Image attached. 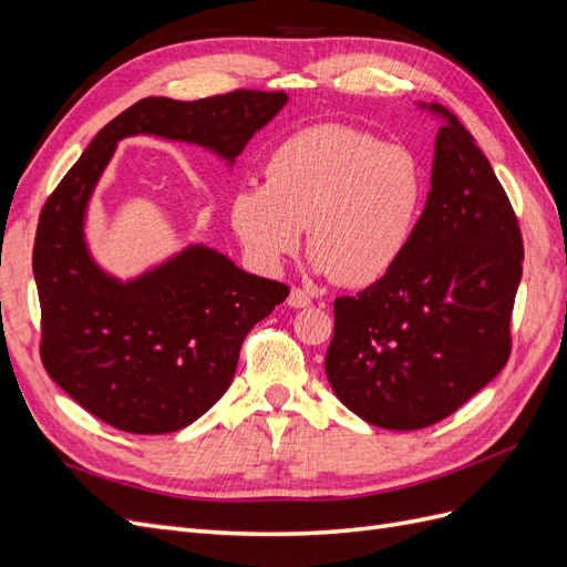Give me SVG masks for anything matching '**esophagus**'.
I'll return each mask as SVG.
<instances>
[{
    "instance_id": "obj_1",
    "label": "esophagus",
    "mask_w": 567,
    "mask_h": 567,
    "mask_svg": "<svg viewBox=\"0 0 567 567\" xmlns=\"http://www.w3.org/2000/svg\"><path fill=\"white\" fill-rule=\"evenodd\" d=\"M286 302L290 307H296V310H300V307H310L312 305V296L307 293V290H302V288H293V290H290V296H288Z\"/></svg>"
}]
</instances>
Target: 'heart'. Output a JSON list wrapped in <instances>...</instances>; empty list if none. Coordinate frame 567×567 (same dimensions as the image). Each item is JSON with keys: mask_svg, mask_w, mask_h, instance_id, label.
Here are the masks:
<instances>
[{"mask_svg": "<svg viewBox=\"0 0 567 567\" xmlns=\"http://www.w3.org/2000/svg\"><path fill=\"white\" fill-rule=\"evenodd\" d=\"M427 179L406 146L346 125L305 127L271 151L265 184L231 196L246 250L277 269L302 244L338 284L371 286L394 269L425 208Z\"/></svg>", "mask_w": 567, "mask_h": 567, "instance_id": "b5f03b06", "label": "heart"}]
</instances>
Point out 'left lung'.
<instances>
[{"instance_id": "obj_1", "label": "left lung", "mask_w": 567, "mask_h": 567, "mask_svg": "<svg viewBox=\"0 0 567 567\" xmlns=\"http://www.w3.org/2000/svg\"><path fill=\"white\" fill-rule=\"evenodd\" d=\"M431 192L402 260L333 302L326 375L336 398L385 431H419L466 404L511 354L523 277L516 213L473 134L437 104Z\"/></svg>"}]
</instances>
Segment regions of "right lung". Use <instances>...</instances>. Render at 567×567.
I'll return each mask as SVG.
<instances>
[{"label":"right lung","instance_id":"obj_1","mask_svg":"<svg viewBox=\"0 0 567 567\" xmlns=\"http://www.w3.org/2000/svg\"><path fill=\"white\" fill-rule=\"evenodd\" d=\"M284 92L236 90L198 101L148 96L113 117L44 203L32 274L42 307V364L92 416L134 435L175 433L231 385L244 338L288 286L188 246L140 277L101 269L84 238L94 188L120 140L156 134L234 165Z\"/></svg>","mask_w":567,"mask_h":567}]
</instances>
